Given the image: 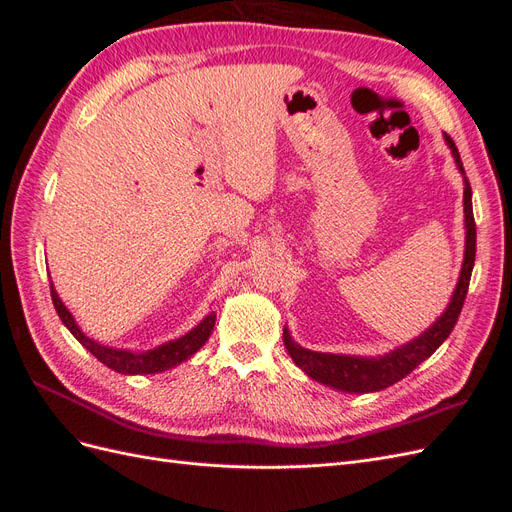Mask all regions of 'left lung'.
Instances as JSON below:
<instances>
[{"mask_svg":"<svg viewBox=\"0 0 512 512\" xmlns=\"http://www.w3.org/2000/svg\"><path fill=\"white\" fill-rule=\"evenodd\" d=\"M448 145L453 149V156L457 160V166L463 173V211H466V258H463V269L459 275V284L455 288V294L451 303H448L446 312L440 316V320L427 329L421 337L414 342L406 344L404 348H397L391 354L382 356V359H359V356H342V354H324V352H312L305 350L299 344H294L288 331H284V344L292 361L297 363L305 374L312 376L314 380L329 384L333 389L346 391V393H374L382 391L386 386L399 382L406 378L410 371H414L425 359L436 352L444 339L451 335L455 324L459 320L463 301H466L470 277L474 269L476 258V222L472 211V188L466 177V170L459 160V151L451 138H446Z\"/></svg>","mask_w":512,"mask_h":512,"instance_id":"8db88e82","label":"left lung"}]
</instances>
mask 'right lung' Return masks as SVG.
<instances>
[{
	"label": "right lung",
	"instance_id": "1",
	"mask_svg": "<svg viewBox=\"0 0 512 512\" xmlns=\"http://www.w3.org/2000/svg\"><path fill=\"white\" fill-rule=\"evenodd\" d=\"M51 297H53V305L57 309V316L70 329V333L76 339H79V342L91 354H94L100 363H104L106 367L119 371V374H158V371H164L168 367H175L177 363L190 359V356L207 342L211 331H213V324H215V314L211 312L188 335L175 339V342H168V344H164V346H160L156 350H147V352L117 350V348L100 346L98 342H94V339H89V337H85L81 333V329L76 327V322H74L72 314L66 309V305L59 301L57 292L53 290V284H51Z\"/></svg>",
	"mask_w": 512,
	"mask_h": 512
}]
</instances>
